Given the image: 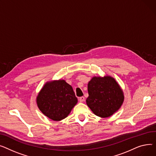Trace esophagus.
<instances>
[{
  "mask_svg": "<svg viewBox=\"0 0 156 156\" xmlns=\"http://www.w3.org/2000/svg\"><path fill=\"white\" fill-rule=\"evenodd\" d=\"M79 101H80V102H84V101H85V98H84V96L80 97V98H79Z\"/></svg>",
  "mask_w": 156,
  "mask_h": 156,
  "instance_id": "34e87169",
  "label": "esophagus"
}]
</instances>
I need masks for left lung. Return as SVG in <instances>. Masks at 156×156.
I'll use <instances>...</instances> for the list:
<instances>
[{
  "mask_svg": "<svg viewBox=\"0 0 156 156\" xmlns=\"http://www.w3.org/2000/svg\"><path fill=\"white\" fill-rule=\"evenodd\" d=\"M87 105L96 115L107 118L117 112L124 101L122 89L111 76L94 77L87 85Z\"/></svg>",
  "mask_w": 156,
  "mask_h": 156,
  "instance_id": "1",
  "label": "left lung"
}]
</instances>
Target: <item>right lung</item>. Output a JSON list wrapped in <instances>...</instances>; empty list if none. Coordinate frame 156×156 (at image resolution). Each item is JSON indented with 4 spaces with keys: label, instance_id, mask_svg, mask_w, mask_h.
Wrapping results in <instances>:
<instances>
[{
    "label": "right lung",
    "instance_id": "1",
    "mask_svg": "<svg viewBox=\"0 0 156 156\" xmlns=\"http://www.w3.org/2000/svg\"><path fill=\"white\" fill-rule=\"evenodd\" d=\"M40 110L53 121L66 118L77 103V98L70 85L64 80L46 83L36 98Z\"/></svg>",
    "mask_w": 156,
    "mask_h": 156
}]
</instances>
